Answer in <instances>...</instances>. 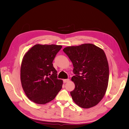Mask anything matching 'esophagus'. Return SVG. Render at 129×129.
Returning <instances> with one entry per match:
<instances>
[{
    "label": "esophagus",
    "instance_id": "esophagus-1",
    "mask_svg": "<svg viewBox=\"0 0 129 129\" xmlns=\"http://www.w3.org/2000/svg\"><path fill=\"white\" fill-rule=\"evenodd\" d=\"M63 82L64 83H66V82H68V81H69V79H64L63 80Z\"/></svg>",
    "mask_w": 129,
    "mask_h": 129
}]
</instances>
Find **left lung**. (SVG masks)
Segmentation results:
<instances>
[{
	"instance_id": "1",
	"label": "left lung",
	"mask_w": 129,
	"mask_h": 129,
	"mask_svg": "<svg viewBox=\"0 0 129 129\" xmlns=\"http://www.w3.org/2000/svg\"><path fill=\"white\" fill-rule=\"evenodd\" d=\"M73 64L72 77L75 87L71 95L79 107L95 106L104 97L108 85L109 69L103 50L91 44L67 47L63 49Z\"/></svg>"
}]
</instances>
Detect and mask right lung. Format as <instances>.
Here are the masks:
<instances>
[{"mask_svg": "<svg viewBox=\"0 0 129 129\" xmlns=\"http://www.w3.org/2000/svg\"><path fill=\"white\" fill-rule=\"evenodd\" d=\"M62 47L60 45L37 44L23 57L20 69L22 87L33 102L47 103L62 89L63 81L57 79V71L52 63Z\"/></svg>", "mask_w": 129, "mask_h": 129, "instance_id": "1", "label": "right lung"}]
</instances>
